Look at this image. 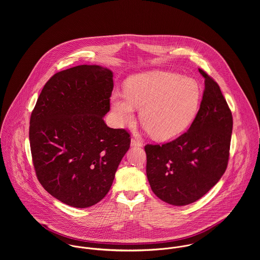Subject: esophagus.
<instances>
[{"mask_svg":"<svg viewBox=\"0 0 260 260\" xmlns=\"http://www.w3.org/2000/svg\"><path fill=\"white\" fill-rule=\"evenodd\" d=\"M131 146H133V147H141V146H142V143H141L140 141H138L137 139L132 138V139H131Z\"/></svg>","mask_w":260,"mask_h":260,"instance_id":"1","label":"esophagus"}]
</instances>
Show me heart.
Masks as SVG:
<instances>
[{
  "label": "heart",
  "instance_id": "heart-1",
  "mask_svg": "<svg viewBox=\"0 0 260 260\" xmlns=\"http://www.w3.org/2000/svg\"><path fill=\"white\" fill-rule=\"evenodd\" d=\"M201 88L192 77L165 71H150L131 77L125 94L115 91L111 109L120 126L132 124L134 108L152 138L166 141L182 134L192 124L199 109Z\"/></svg>",
  "mask_w": 260,
  "mask_h": 260
}]
</instances>
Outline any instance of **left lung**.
<instances>
[{"instance_id":"obj_1","label":"left lung","mask_w":260,"mask_h":260,"mask_svg":"<svg viewBox=\"0 0 260 260\" xmlns=\"http://www.w3.org/2000/svg\"><path fill=\"white\" fill-rule=\"evenodd\" d=\"M200 108L188 131L162 145H146V173L154 194L175 206L195 202L221 178L228 164L232 114L218 84L203 70Z\"/></svg>"}]
</instances>
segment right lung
Listing matches in <instances>:
<instances>
[{"label": "right lung", "instance_id": "obj_1", "mask_svg": "<svg viewBox=\"0 0 260 260\" xmlns=\"http://www.w3.org/2000/svg\"><path fill=\"white\" fill-rule=\"evenodd\" d=\"M111 70L80 65L44 86L30 119V146L38 180L52 196L77 208L101 201L130 147L125 129L109 128Z\"/></svg>", "mask_w": 260, "mask_h": 260}]
</instances>
